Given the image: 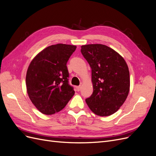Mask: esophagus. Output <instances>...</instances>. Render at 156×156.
Returning <instances> with one entry per match:
<instances>
[{"instance_id": "esophagus-1", "label": "esophagus", "mask_w": 156, "mask_h": 156, "mask_svg": "<svg viewBox=\"0 0 156 156\" xmlns=\"http://www.w3.org/2000/svg\"><path fill=\"white\" fill-rule=\"evenodd\" d=\"M81 86H77V87H76V90H77V91H80L81 90Z\"/></svg>"}]
</instances>
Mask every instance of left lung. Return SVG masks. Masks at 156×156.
<instances>
[{"instance_id":"obj_1","label":"left lung","mask_w":156,"mask_h":156,"mask_svg":"<svg viewBox=\"0 0 156 156\" xmlns=\"http://www.w3.org/2000/svg\"><path fill=\"white\" fill-rule=\"evenodd\" d=\"M81 53L92 69L93 93L86 103L94 114L110 116L123 105L130 88L129 72L124 58L102 44L81 46Z\"/></svg>"}]
</instances>
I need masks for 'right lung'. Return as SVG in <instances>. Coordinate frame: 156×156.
<instances>
[{"mask_svg":"<svg viewBox=\"0 0 156 156\" xmlns=\"http://www.w3.org/2000/svg\"><path fill=\"white\" fill-rule=\"evenodd\" d=\"M75 45L58 44L40 51L30 62L26 75L28 96L41 113L60 111L75 94L69 85L66 63Z\"/></svg>","mask_w":156,"mask_h":156,"instance_id":"1","label":"right lung"}]
</instances>
